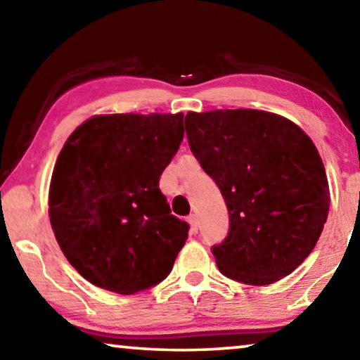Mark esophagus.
<instances>
[{
  "label": "esophagus",
  "instance_id": "esophagus-1",
  "mask_svg": "<svg viewBox=\"0 0 360 360\" xmlns=\"http://www.w3.org/2000/svg\"><path fill=\"white\" fill-rule=\"evenodd\" d=\"M187 221H189V224H191V232H192V233H197V231H198L197 216H195V214H191L189 218H187Z\"/></svg>",
  "mask_w": 360,
  "mask_h": 360
}]
</instances>
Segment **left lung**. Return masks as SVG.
Segmentation results:
<instances>
[{
  "label": "left lung",
  "instance_id": "1",
  "mask_svg": "<svg viewBox=\"0 0 360 360\" xmlns=\"http://www.w3.org/2000/svg\"><path fill=\"white\" fill-rule=\"evenodd\" d=\"M193 157L219 187L229 232L211 247L222 276L269 285L316 247L330 192L321 155L293 122L253 108L189 112Z\"/></svg>",
  "mask_w": 360,
  "mask_h": 360
}]
</instances>
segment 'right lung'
<instances>
[{"mask_svg":"<svg viewBox=\"0 0 360 360\" xmlns=\"http://www.w3.org/2000/svg\"><path fill=\"white\" fill-rule=\"evenodd\" d=\"M184 138L182 113L93 117L57 157L49 218L68 262L96 287L133 295L168 277L189 224L160 176Z\"/></svg>","mask_w":360,"mask_h":360,"instance_id":"right-lung-1","label":"right lung"}]
</instances>
